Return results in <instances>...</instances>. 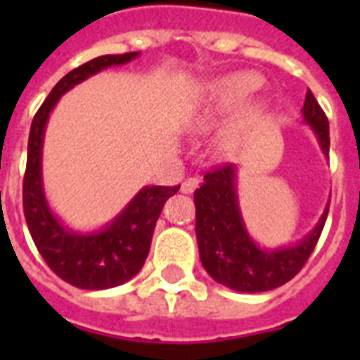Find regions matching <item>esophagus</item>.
Wrapping results in <instances>:
<instances>
[{"instance_id":"obj_1","label":"esophagus","mask_w":360,"mask_h":360,"mask_svg":"<svg viewBox=\"0 0 360 360\" xmlns=\"http://www.w3.org/2000/svg\"><path fill=\"white\" fill-rule=\"evenodd\" d=\"M198 185H200V179H198V177H188V179L181 185V192H183V194H192V192L198 188Z\"/></svg>"}]
</instances>
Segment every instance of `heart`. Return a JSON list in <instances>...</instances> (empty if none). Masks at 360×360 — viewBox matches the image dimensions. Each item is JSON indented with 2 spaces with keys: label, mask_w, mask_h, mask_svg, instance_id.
<instances>
[{
  "label": "heart",
  "mask_w": 360,
  "mask_h": 360,
  "mask_svg": "<svg viewBox=\"0 0 360 360\" xmlns=\"http://www.w3.org/2000/svg\"><path fill=\"white\" fill-rule=\"evenodd\" d=\"M263 86V78L257 72L243 70L231 72L209 86L207 97L194 115L192 124L196 130H211L213 127L230 115L237 108L240 110L231 115L230 121L222 127L217 146L222 153H231L239 149L245 136L254 127L262 123L267 115V104L263 101H245Z\"/></svg>",
  "instance_id": "obj_1"
}]
</instances>
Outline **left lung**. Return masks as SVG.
<instances>
[{
  "mask_svg": "<svg viewBox=\"0 0 360 360\" xmlns=\"http://www.w3.org/2000/svg\"><path fill=\"white\" fill-rule=\"evenodd\" d=\"M302 121L312 129L319 149L329 158V121L312 91L304 98ZM194 205L203 269L219 284L243 293L271 291L293 278L312 254L329 213L327 202L316 226L293 245L276 248L257 245L240 214L236 164L203 175V185L194 192Z\"/></svg>",
  "mask_w": 360,
  "mask_h": 360,
  "instance_id": "8db88e82",
  "label": "left lung"
}]
</instances>
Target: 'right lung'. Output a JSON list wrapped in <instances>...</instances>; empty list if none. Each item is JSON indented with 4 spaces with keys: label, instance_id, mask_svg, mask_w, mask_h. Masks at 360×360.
Listing matches in <instances>:
<instances>
[{
    "label": "right lung",
    "instance_id": "add662e5",
    "mask_svg": "<svg viewBox=\"0 0 360 360\" xmlns=\"http://www.w3.org/2000/svg\"><path fill=\"white\" fill-rule=\"evenodd\" d=\"M140 52L101 56L70 70L56 84L33 117L24 177V214L37 250L48 267L80 290H108L140 273L151 248L160 211L179 186H143L108 224L91 231L70 230L53 213L42 183V146L52 110L72 87L101 70L127 65Z\"/></svg>",
    "mask_w": 360,
    "mask_h": 360
}]
</instances>
